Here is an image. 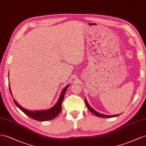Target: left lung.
Wrapping results in <instances>:
<instances>
[{
    "label": "left lung",
    "instance_id": "1",
    "mask_svg": "<svg viewBox=\"0 0 146 146\" xmlns=\"http://www.w3.org/2000/svg\"><path fill=\"white\" fill-rule=\"evenodd\" d=\"M85 102H86V106L88 108V109L90 110L92 113L93 114L96 115V116H98V117H103V118H111V117H117V116H118L119 115H104V114H101L99 113V112L96 111V110H94V109H92V108L89 105V104L88 103L86 99H85ZM121 114V113H120ZM119 114V115H120Z\"/></svg>",
    "mask_w": 146,
    "mask_h": 146
}]
</instances>
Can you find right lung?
<instances>
[{
    "instance_id": "right-lung-1",
    "label": "right lung",
    "mask_w": 146,
    "mask_h": 146,
    "mask_svg": "<svg viewBox=\"0 0 146 146\" xmlns=\"http://www.w3.org/2000/svg\"><path fill=\"white\" fill-rule=\"evenodd\" d=\"M68 86L69 85H67L63 89V90L61 93L60 97V98L57 101V104H56L53 107L51 108V109L47 110H42V111L28 110L27 109H25L24 108L21 107L19 104H18V103L15 101V100L13 99V102H15V105L19 108L22 111H23L26 115H28V117H29L30 118L36 119V120L41 121L50 120V119H54L60 113V111L62 110V104L63 100V99H64L65 92L66 91L67 88L68 87ZM9 89H10V92L12 94V92H11V91H10V86H9Z\"/></svg>"
}]
</instances>
